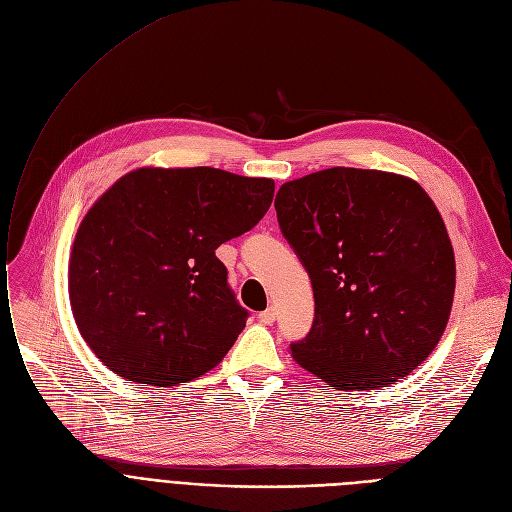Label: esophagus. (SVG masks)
I'll use <instances>...</instances> for the list:
<instances>
[{
  "mask_svg": "<svg viewBox=\"0 0 512 512\" xmlns=\"http://www.w3.org/2000/svg\"><path fill=\"white\" fill-rule=\"evenodd\" d=\"M258 318H260V322H262V324H273V322H275V318H277V310H275V308H268V310L260 312V314H258Z\"/></svg>",
  "mask_w": 512,
  "mask_h": 512,
  "instance_id": "obj_1",
  "label": "esophagus"
}]
</instances>
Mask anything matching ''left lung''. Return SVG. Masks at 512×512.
I'll use <instances>...</instances> for the list:
<instances>
[{"label":"left lung","mask_w":512,"mask_h":512,"mask_svg":"<svg viewBox=\"0 0 512 512\" xmlns=\"http://www.w3.org/2000/svg\"><path fill=\"white\" fill-rule=\"evenodd\" d=\"M277 219L314 289V322L291 355L337 390L409 376L438 345L457 266L436 204L415 179L333 167L285 182Z\"/></svg>","instance_id":"left-lung-1"}]
</instances>
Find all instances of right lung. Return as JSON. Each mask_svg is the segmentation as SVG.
Masks as SVG:
<instances>
[{"label": "right lung", "instance_id": "add662e5", "mask_svg": "<svg viewBox=\"0 0 512 512\" xmlns=\"http://www.w3.org/2000/svg\"><path fill=\"white\" fill-rule=\"evenodd\" d=\"M275 182L213 167H140L88 208L70 254L86 345L126 380L177 386L221 364L248 312L215 250L250 231Z\"/></svg>", "mask_w": 512, "mask_h": 512}]
</instances>
